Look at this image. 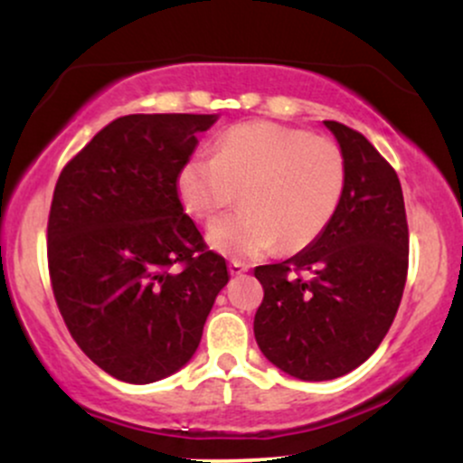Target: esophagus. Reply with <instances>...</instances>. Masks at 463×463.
<instances>
[{
	"instance_id": "34e87169",
	"label": "esophagus",
	"mask_w": 463,
	"mask_h": 463,
	"mask_svg": "<svg viewBox=\"0 0 463 463\" xmlns=\"http://www.w3.org/2000/svg\"><path fill=\"white\" fill-rule=\"evenodd\" d=\"M228 272H231L232 276H239V274L248 272V265H243L239 261H231V263H228Z\"/></svg>"
}]
</instances>
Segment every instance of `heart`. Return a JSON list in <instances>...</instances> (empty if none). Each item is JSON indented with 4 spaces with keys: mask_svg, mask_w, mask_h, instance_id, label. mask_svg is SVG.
I'll list each match as a JSON object with an SVG mask.
<instances>
[{
    "mask_svg": "<svg viewBox=\"0 0 463 463\" xmlns=\"http://www.w3.org/2000/svg\"><path fill=\"white\" fill-rule=\"evenodd\" d=\"M346 184L337 141L300 128L250 121L226 130L215 156H195L178 174V194L195 220L213 222L241 200L246 209L206 232L217 252L257 259L298 252L328 226Z\"/></svg>",
    "mask_w": 463,
    "mask_h": 463,
    "instance_id": "heart-1",
    "label": "heart"
}]
</instances>
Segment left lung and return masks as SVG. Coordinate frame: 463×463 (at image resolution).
<instances>
[{"instance_id":"1","label":"left lung","mask_w":463,"mask_h":463,"mask_svg":"<svg viewBox=\"0 0 463 463\" xmlns=\"http://www.w3.org/2000/svg\"><path fill=\"white\" fill-rule=\"evenodd\" d=\"M346 158L337 211L311 246L259 265L263 302L254 337L276 368L300 381H331L379 348L407 280L409 231L401 180L357 130L324 121Z\"/></svg>"}]
</instances>
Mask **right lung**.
I'll list each match as a JSON object with an SVG mask.
<instances>
[{
  "label": "right lung",
  "mask_w": 463,
  "mask_h": 463,
  "mask_svg": "<svg viewBox=\"0 0 463 463\" xmlns=\"http://www.w3.org/2000/svg\"><path fill=\"white\" fill-rule=\"evenodd\" d=\"M217 115H126L58 176L47 263L82 353L126 383L183 368L228 283L178 198V174Z\"/></svg>",
  "instance_id": "obj_1"
}]
</instances>
